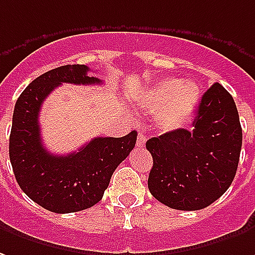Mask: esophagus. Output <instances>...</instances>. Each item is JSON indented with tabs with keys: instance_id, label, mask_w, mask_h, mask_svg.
<instances>
[{
	"instance_id": "obj_1",
	"label": "esophagus",
	"mask_w": 255,
	"mask_h": 255,
	"mask_svg": "<svg viewBox=\"0 0 255 255\" xmlns=\"http://www.w3.org/2000/svg\"><path fill=\"white\" fill-rule=\"evenodd\" d=\"M145 142H146L145 135H143L142 132L138 133V138H136V146H138V147H143V146H145Z\"/></svg>"
}]
</instances>
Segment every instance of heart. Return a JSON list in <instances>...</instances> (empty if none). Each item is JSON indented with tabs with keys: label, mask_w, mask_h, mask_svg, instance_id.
Here are the masks:
<instances>
[{
	"label": "heart",
	"mask_w": 255,
	"mask_h": 255,
	"mask_svg": "<svg viewBox=\"0 0 255 255\" xmlns=\"http://www.w3.org/2000/svg\"><path fill=\"white\" fill-rule=\"evenodd\" d=\"M200 99V90L193 81L165 78L146 92L142 105L150 110H158L157 126L171 131L190 122Z\"/></svg>",
	"instance_id": "1"
}]
</instances>
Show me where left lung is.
Returning a JSON list of instances; mask_svg holds the SVG:
<instances>
[{
    "label": "left lung",
    "mask_w": 255,
    "mask_h": 255,
    "mask_svg": "<svg viewBox=\"0 0 255 255\" xmlns=\"http://www.w3.org/2000/svg\"><path fill=\"white\" fill-rule=\"evenodd\" d=\"M153 157L147 186L165 206L195 211L218 200L236 175L242 127L232 95L218 83L202 97L193 129L178 128L146 142Z\"/></svg>",
    "instance_id": "8db88e82"
}]
</instances>
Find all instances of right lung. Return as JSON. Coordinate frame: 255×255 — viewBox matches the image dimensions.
I'll return each instance as SVG.
<instances>
[{
	"instance_id": "add662e5",
	"label": "right lung",
	"mask_w": 255,
	"mask_h": 255,
	"mask_svg": "<svg viewBox=\"0 0 255 255\" xmlns=\"http://www.w3.org/2000/svg\"><path fill=\"white\" fill-rule=\"evenodd\" d=\"M88 72L85 65H66L41 74L20 94L12 117L9 158L16 181L33 202L58 214L81 211L101 202L117 165L136 142L132 131L122 138H95L66 156L45 149L38 123L42 102L62 83H102Z\"/></svg>"
}]
</instances>
